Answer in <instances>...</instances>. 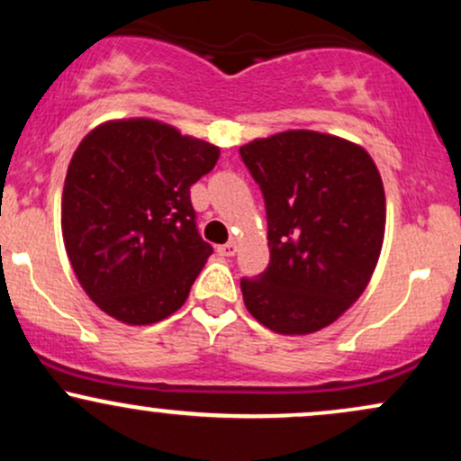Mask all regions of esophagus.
I'll return each instance as SVG.
<instances>
[{
    "instance_id": "obj_1",
    "label": "esophagus",
    "mask_w": 461,
    "mask_h": 461,
    "mask_svg": "<svg viewBox=\"0 0 461 461\" xmlns=\"http://www.w3.org/2000/svg\"><path fill=\"white\" fill-rule=\"evenodd\" d=\"M216 253H219V256H223V258L236 256V242H227V245L216 247Z\"/></svg>"
}]
</instances>
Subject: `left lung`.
Returning a JSON list of instances; mask_svg holds the SVG:
<instances>
[{"instance_id":"8db88e82","label":"left lung","mask_w":461,"mask_h":461,"mask_svg":"<svg viewBox=\"0 0 461 461\" xmlns=\"http://www.w3.org/2000/svg\"><path fill=\"white\" fill-rule=\"evenodd\" d=\"M262 190L271 262L242 277L247 310L264 327L301 336L331 325L377 267L385 194L373 158L330 134L290 130L240 147Z\"/></svg>"}]
</instances>
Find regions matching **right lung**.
Listing matches in <instances>:
<instances>
[{"instance_id":"right-lung-1","label":"right lung","mask_w":461,"mask_h":461,"mask_svg":"<svg viewBox=\"0 0 461 461\" xmlns=\"http://www.w3.org/2000/svg\"><path fill=\"white\" fill-rule=\"evenodd\" d=\"M216 160L219 147L151 119L110 121L79 142L62 190V238L105 314L149 325L182 308L212 253L190 186Z\"/></svg>"}]
</instances>
